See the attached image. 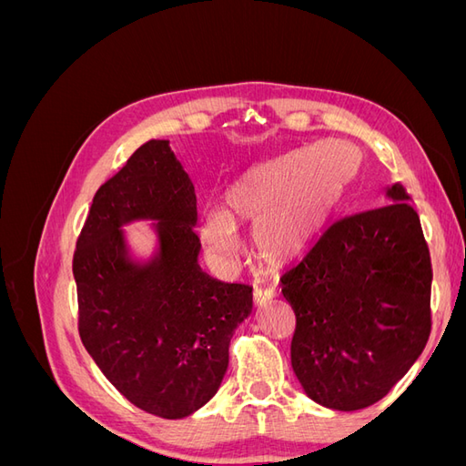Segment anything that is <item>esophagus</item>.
<instances>
[{"label": "esophagus", "instance_id": "1", "mask_svg": "<svg viewBox=\"0 0 466 466\" xmlns=\"http://www.w3.org/2000/svg\"><path fill=\"white\" fill-rule=\"evenodd\" d=\"M276 298V293L272 289H255V293H252V303H255V307L262 309L266 305H270Z\"/></svg>", "mask_w": 466, "mask_h": 466}]
</instances>
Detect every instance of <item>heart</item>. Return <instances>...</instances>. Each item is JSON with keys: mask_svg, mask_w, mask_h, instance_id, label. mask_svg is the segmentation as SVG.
<instances>
[{"mask_svg": "<svg viewBox=\"0 0 466 466\" xmlns=\"http://www.w3.org/2000/svg\"><path fill=\"white\" fill-rule=\"evenodd\" d=\"M358 171L348 144L322 139L250 167L223 194L221 211H206L198 237L219 266L237 258V229L252 228V247L268 266L298 260L324 228Z\"/></svg>", "mask_w": 466, "mask_h": 466, "instance_id": "obj_1", "label": "heart"}]
</instances>
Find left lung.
I'll return each mask as SVG.
<instances>
[{
  "mask_svg": "<svg viewBox=\"0 0 466 466\" xmlns=\"http://www.w3.org/2000/svg\"><path fill=\"white\" fill-rule=\"evenodd\" d=\"M330 225L289 270L284 298L298 319L291 365L305 394L332 410L380 400L412 368L431 329V262L410 196Z\"/></svg>",
  "mask_w": 466,
  "mask_h": 466,
  "instance_id": "8db88e82",
  "label": "left lung"
}]
</instances>
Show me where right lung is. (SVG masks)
<instances>
[{
  "mask_svg": "<svg viewBox=\"0 0 466 466\" xmlns=\"http://www.w3.org/2000/svg\"><path fill=\"white\" fill-rule=\"evenodd\" d=\"M194 185L165 139L139 147L96 190L74 255L79 336L98 370L142 410L180 420L218 392L252 288L200 264ZM151 220L156 247L137 258L123 228Z\"/></svg>",
  "mask_w": 466,
  "mask_h": 466,
  "instance_id": "obj_1",
  "label": "right lung"
}]
</instances>
